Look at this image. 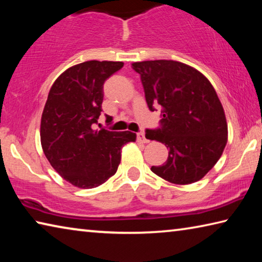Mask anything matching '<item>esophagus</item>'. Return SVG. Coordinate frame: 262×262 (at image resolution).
<instances>
[{
  "mask_svg": "<svg viewBox=\"0 0 262 262\" xmlns=\"http://www.w3.org/2000/svg\"><path fill=\"white\" fill-rule=\"evenodd\" d=\"M137 140L142 142V143H148V140L145 139L144 133H137Z\"/></svg>",
  "mask_w": 262,
  "mask_h": 262,
  "instance_id": "34e87169",
  "label": "esophagus"
}]
</instances>
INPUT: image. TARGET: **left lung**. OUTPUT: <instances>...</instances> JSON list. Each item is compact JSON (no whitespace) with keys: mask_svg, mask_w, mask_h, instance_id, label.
Returning <instances> with one entry per match:
<instances>
[{"mask_svg":"<svg viewBox=\"0 0 262 262\" xmlns=\"http://www.w3.org/2000/svg\"><path fill=\"white\" fill-rule=\"evenodd\" d=\"M140 74L145 100L162 107V127L145 137L165 144L167 161L151 171L168 183L201 180L221 158L228 142V123L221 100L205 75L173 60L132 63Z\"/></svg>","mask_w":262,"mask_h":262,"instance_id":"1","label":"left lung"}]
</instances>
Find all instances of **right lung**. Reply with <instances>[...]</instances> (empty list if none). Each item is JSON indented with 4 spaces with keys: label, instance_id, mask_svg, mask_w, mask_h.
Returning <instances> with one entry per match:
<instances>
[{
    "label": "right lung",
    "instance_id": "1",
    "mask_svg": "<svg viewBox=\"0 0 262 262\" xmlns=\"http://www.w3.org/2000/svg\"><path fill=\"white\" fill-rule=\"evenodd\" d=\"M120 61H85L64 70L48 94L40 122L41 147L53 168L78 188L98 187L115 174L132 132L94 129L103 104L104 82ZM110 119V117H107Z\"/></svg>",
    "mask_w": 262,
    "mask_h": 262
}]
</instances>
